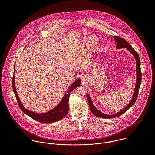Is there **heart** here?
I'll use <instances>...</instances> for the list:
<instances>
[{
	"label": "heart",
	"instance_id": "heart-1",
	"mask_svg": "<svg viewBox=\"0 0 155 155\" xmlns=\"http://www.w3.org/2000/svg\"><path fill=\"white\" fill-rule=\"evenodd\" d=\"M97 43V40L94 37H91L90 38H89L88 39L87 41L86 42V46L88 48H92Z\"/></svg>",
	"mask_w": 155,
	"mask_h": 155
}]
</instances>
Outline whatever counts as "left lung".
Here are the masks:
<instances>
[{
    "label": "left lung",
    "mask_w": 155,
    "mask_h": 155,
    "mask_svg": "<svg viewBox=\"0 0 155 155\" xmlns=\"http://www.w3.org/2000/svg\"><path fill=\"white\" fill-rule=\"evenodd\" d=\"M114 39L115 40L116 42L117 43L116 45V48L117 49H121V48H126V49L127 50H128L132 54L134 55L135 60H136V71H137V81H136V85H135V88L134 90V92L133 94V98L131 100V101L130 102V103L126 107H125L124 109H122V110L119 112H118L117 113L115 114H113V115H108V114H106L103 113H101V111L97 110L95 106H94L91 99L90 98V97L89 96L88 94H87V98H88V101L89 103V108H90V110L92 113L93 114H94L95 116L99 117H101V118H106V119H110V118H114L116 117H118L119 116H120L121 114H124V113H125L128 110L133 104L135 103L137 98V95L138 94V91H139V89L140 87L141 83V68H140V60L139 58V55L138 54V53L134 50V49L131 46V45L126 40H125L124 39L119 37V36H114Z\"/></svg>",
    "instance_id": "left-lung-1"
}]
</instances>
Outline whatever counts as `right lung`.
<instances>
[{
  "mask_svg": "<svg viewBox=\"0 0 155 155\" xmlns=\"http://www.w3.org/2000/svg\"><path fill=\"white\" fill-rule=\"evenodd\" d=\"M15 66H14V76L12 78V88L14 90V92L15 94L16 99L17 100L18 104L21 109V110L27 115L29 116L32 119H35V120L41 122V123H52L57 121H58L64 117L68 113V99L70 97V93L74 90V89L78 87L81 85V79H76L73 84L71 85L70 89L68 90V93L66 94L63 98H62L60 103L58 105L55 107L52 110L48 111L45 113H37L35 112H32L31 111L26 109L21 103L18 94L17 93L15 87V82H14V77H15Z\"/></svg>",
  "mask_w": 155,
  "mask_h": 155,
  "instance_id": "1",
  "label": "right lung"
}]
</instances>
